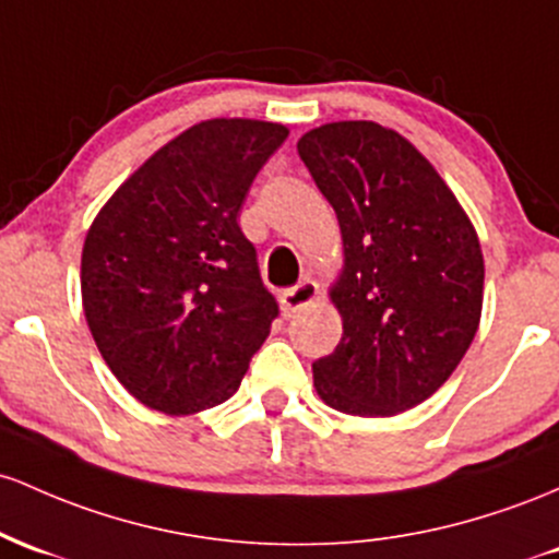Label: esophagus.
<instances>
[{
    "label": "esophagus",
    "instance_id": "34e87169",
    "mask_svg": "<svg viewBox=\"0 0 559 559\" xmlns=\"http://www.w3.org/2000/svg\"><path fill=\"white\" fill-rule=\"evenodd\" d=\"M317 298H319L317 282L311 280L298 282L296 287H287V290L280 296L282 313H285V317H296V313L304 311L306 306H311Z\"/></svg>",
    "mask_w": 559,
    "mask_h": 559
}]
</instances>
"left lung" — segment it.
Segmentation results:
<instances>
[{
    "label": "left lung",
    "mask_w": 559,
    "mask_h": 559,
    "mask_svg": "<svg viewBox=\"0 0 559 559\" xmlns=\"http://www.w3.org/2000/svg\"><path fill=\"white\" fill-rule=\"evenodd\" d=\"M337 213L343 337L313 361L332 409L391 417L430 399L480 322L483 253L473 224L415 144L374 121H337L298 140Z\"/></svg>",
    "instance_id": "left-lung-1"
}]
</instances>
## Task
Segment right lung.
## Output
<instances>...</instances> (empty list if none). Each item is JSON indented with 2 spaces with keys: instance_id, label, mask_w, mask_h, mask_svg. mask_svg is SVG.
Masks as SVG:
<instances>
[{
  "instance_id": "add662e5",
  "label": "right lung",
  "mask_w": 559,
  "mask_h": 559,
  "mask_svg": "<svg viewBox=\"0 0 559 559\" xmlns=\"http://www.w3.org/2000/svg\"><path fill=\"white\" fill-rule=\"evenodd\" d=\"M282 123L213 118L160 147L94 218L81 253L92 337L150 409L192 415L240 388L280 317L237 216Z\"/></svg>"
}]
</instances>
